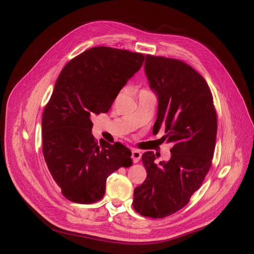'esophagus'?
I'll list each match as a JSON object with an SVG mask.
<instances>
[{
  "label": "esophagus",
  "instance_id": "esophagus-1",
  "mask_svg": "<svg viewBox=\"0 0 254 254\" xmlns=\"http://www.w3.org/2000/svg\"><path fill=\"white\" fill-rule=\"evenodd\" d=\"M141 155H142V153L140 150H138V149L131 150V157H132V161H134V163H138L140 161Z\"/></svg>",
  "mask_w": 254,
  "mask_h": 254
}]
</instances>
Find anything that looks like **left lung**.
Instances as JSON below:
<instances>
[{"label": "left lung", "instance_id": "obj_1", "mask_svg": "<svg viewBox=\"0 0 254 254\" xmlns=\"http://www.w3.org/2000/svg\"><path fill=\"white\" fill-rule=\"evenodd\" d=\"M144 71L158 102L153 132L165 127L163 138L173 147L169 161L158 165L153 151L143 153L147 177L135 189L132 207L143 216L164 218L188 204L203 183L214 153L217 116L207 82L188 64L146 56Z\"/></svg>", "mask_w": 254, "mask_h": 254}]
</instances>
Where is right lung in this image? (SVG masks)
Masks as SVG:
<instances>
[{
    "label": "right lung",
    "mask_w": 254,
    "mask_h": 254,
    "mask_svg": "<svg viewBox=\"0 0 254 254\" xmlns=\"http://www.w3.org/2000/svg\"><path fill=\"white\" fill-rule=\"evenodd\" d=\"M144 56L110 47H93L61 72L42 117L43 154L63 195L78 204L104 196L107 178L132 165L131 152L119 143L95 141L91 116L107 113Z\"/></svg>",
    "instance_id": "add662e5"
}]
</instances>
